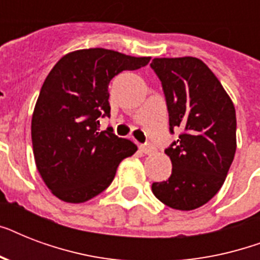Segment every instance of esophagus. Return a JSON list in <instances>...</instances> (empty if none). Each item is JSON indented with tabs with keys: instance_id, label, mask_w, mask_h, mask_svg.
Segmentation results:
<instances>
[{
	"instance_id": "esophagus-1",
	"label": "esophagus",
	"mask_w": 260,
	"mask_h": 260,
	"mask_svg": "<svg viewBox=\"0 0 260 260\" xmlns=\"http://www.w3.org/2000/svg\"><path fill=\"white\" fill-rule=\"evenodd\" d=\"M140 150H142L144 154L148 155V154H152L155 148L152 146H150V144H144V146H140Z\"/></svg>"
}]
</instances>
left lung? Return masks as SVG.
Masks as SVG:
<instances>
[{"instance_id":"left-lung-1","label":"left lung","mask_w":260,"mask_h":260,"mask_svg":"<svg viewBox=\"0 0 260 260\" xmlns=\"http://www.w3.org/2000/svg\"><path fill=\"white\" fill-rule=\"evenodd\" d=\"M150 66L162 82L170 132L181 129L165 150L173 163L170 178L154 182L152 193L173 209H197L221 189L234 160L235 106L200 59L155 58Z\"/></svg>"}]
</instances>
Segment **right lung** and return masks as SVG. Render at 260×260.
I'll return each mask as SVG.
<instances>
[{
	"label": "right lung",
	"instance_id": "add662e5",
	"mask_svg": "<svg viewBox=\"0 0 260 260\" xmlns=\"http://www.w3.org/2000/svg\"><path fill=\"white\" fill-rule=\"evenodd\" d=\"M150 59L89 48L64 55L47 75L30 131L36 167L59 200L79 204L98 196L112 183L122 159L138 151L112 128L100 132L98 118L110 116V81Z\"/></svg>",
	"mask_w": 260,
	"mask_h": 260
}]
</instances>
